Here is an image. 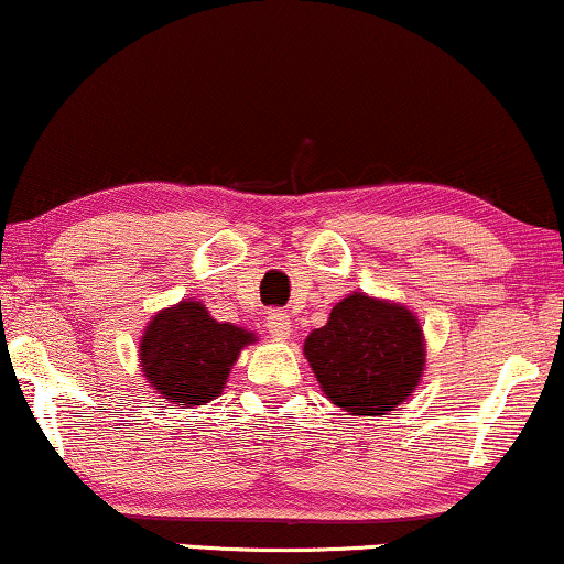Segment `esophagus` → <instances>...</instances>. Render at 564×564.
<instances>
[{"instance_id": "esophagus-1", "label": "esophagus", "mask_w": 564, "mask_h": 564, "mask_svg": "<svg viewBox=\"0 0 564 564\" xmlns=\"http://www.w3.org/2000/svg\"><path fill=\"white\" fill-rule=\"evenodd\" d=\"M265 326H268V332H271V336H275V339H285V336L291 334V316L281 308H273V311H268Z\"/></svg>"}]
</instances>
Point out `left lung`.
Masks as SVG:
<instances>
[{
	"label": "left lung",
	"instance_id": "1",
	"mask_svg": "<svg viewBox=\"0 0 564 564\" xmlns=\"http://www.w3.org/2000/svg\"><path fill=\"white\" fill-rule=\"evenodd\" d=\"M304 355L322 390L351 415H388L425 367L423 332L405 306L351 293L306 336Z\"/></svg>",
	"mask_w": 564,
	"mask_h": 564
}]
</instances>
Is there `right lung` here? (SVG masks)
I'll return each mask as SVG.
<instances>
[{
    "mask_svg": "<svg viewBox=\"0 0 564 564\" xmlns=\"http://www.w3.org/2000/svg\"><path fill=\"white\" fill-rule=\"evenodd\" d=\"M256 336L220 324L199 301H182L151 318L141 339V369L159 394L187 408L215 400L238 351Z\"/></svg>",
    "mask_w": 564,
    "mask_h": 564,
    "instance_id": "right-lung-1",
    "label": "right lung"
}]
</instances>
